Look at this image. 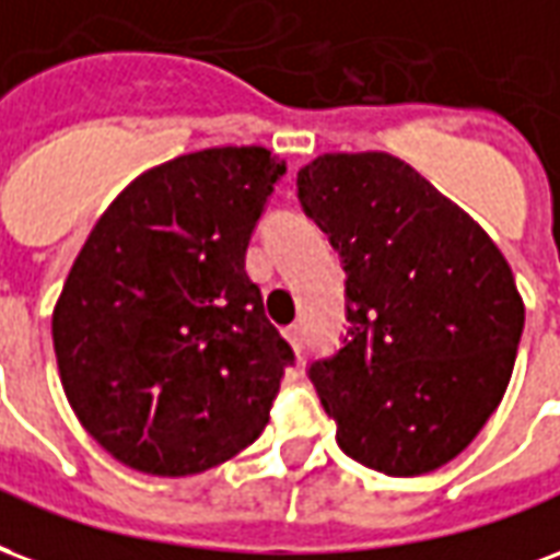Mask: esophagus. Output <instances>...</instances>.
I'll use <instances>...</instances> for the list:
<instances>
[{
	"mask_svg": "<svg viewBox=\"0 0 560 560\" xmlns=\"http://www.w3.org/2000/svg\"><path fill=\"white\" fill-rule=\"evenodd\" d=\"M283 337L289 340V346L301 354V349H304V334H301V328H298V325H289V328L283 330Z\"/></svg>",
	"mask_w": 560,
	"mask_h": 560,
	"instance_id": "esophagus-1",
	"label": "esophagus"
}]
</instances>
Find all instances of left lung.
<instances>
[{"instance_id": "obj_1", "label": "left lung", "mask_w": 560, "mask_h": 560, "mask_svg": "<svg viewBox=\"0 0 560 560\" xmlns=\"http://www.w3.org/2000/svg\"><path fill=\"white\" fill-rule=\"evenodd\" d=\"M298 199L346 271L342 349L307 370L337 442L382 475L442 468L508 390L525 325L508 259L385 151L322 154L298 173Z\"/></svg>"}]
</instances>
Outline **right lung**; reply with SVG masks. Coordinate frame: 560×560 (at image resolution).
I'll return each mask as SVG.
<instances>
[{
	"mask_svg": "<svg viewBox=\"0 0 560 560\" xmlns=\"http://www.w3.org/2000/svg\"><path fill=\"white\" fill-rule=\"evenodd\" d=\"M285 163L259 145L182 154L101 214L52 310L71 409L118 463L199 475L262 435L292 346L244 271Z\"/></svg>",
	"mask_w": 560,
	"mask_h": 560,
	"instance_id": "add662e5",
	"label": "right lung"
}]
</instances>
